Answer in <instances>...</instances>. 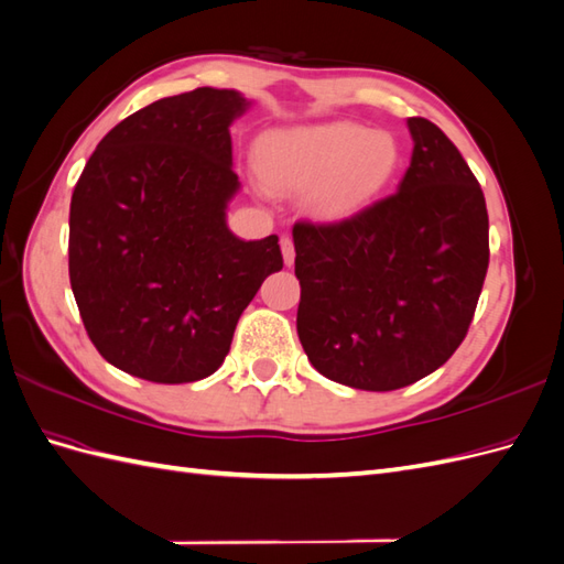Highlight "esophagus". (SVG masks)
Masks as SVG:
<instances>
[{"mask_svg": "<svg viewBox=\"0 0 564 564\" xmlns=\"http://www.w3.org/2000/svg\"><path fill=\"white\" fill-rule=\"evenodd\" d=\"M280 247H282V259H284V265H292L294 263V242H292V237H282L280 240Z\"/></svg>", "mask_w": 564, "mask_h": 564, "instance_id": "34e87169", "label": "esophagus"}]
</instances>
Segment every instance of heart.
I'll list each match as a JSON object with an SVG mask.
<instances>
[{"instance_id": "1", "label": "heart", "mask_w": 564, "mask_h": 564, "mask_svg": "<svg viewBox=\"0 0 564 564\" xmlns=\"http://www.w3.org/2000/svg\"><path fill=\"white\" fill-rule=\"evenodd\" d=\"M256 166L272 193H303L319 224H344L377 204L402 169V145L390 131L350 122L265 131Z\"/></svg>"}]
</instances>
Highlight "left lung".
<instances>
[{"label":"left lung","instance_id":"obj_1","mask_svg":"<svg viewBox=\"0 0 564 564\" xmlns=\"http://www.w3.org/2000/svg\"><path fill=\"white\" fill-rule=\"evenodd\" d=\"M406 129L395 195L344 224L294 226L301 346L322 377L357 390H398L445 365L489 265L480 183L429 119Z\"/></svg>","mask_w":564,"mask_h":564}]
</instances>
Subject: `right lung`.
<instances>
[{
  "label": "right lung",
  "mask_w": 564,
  "mask_h": 564,
  "mask_svg": "<svg viewBox=\"0 0 564 564\" xmlns=\"http://www.w3.org/2000/svg\"><path fill=\"white\" fill-rule=\"evenodd\" d=\"M253 100H155L96 145L70 202V284L96 350L131 377L191 383L224 365L242 311L282 270L278 235L240 240L230 127Z\"/></svg>",
  "instance_id": "1"
}]
</instances>
